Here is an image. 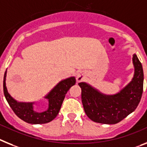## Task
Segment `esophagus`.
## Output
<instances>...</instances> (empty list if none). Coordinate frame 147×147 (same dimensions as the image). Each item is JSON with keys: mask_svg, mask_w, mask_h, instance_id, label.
Returning a JSON list of instances; mask_svg holds the SVG:
<instances>
[{"mask_svg": "<svg viewBox=\"0 0 147 147\" xmlns=\"http://www.w3.org/2000/svg\"><path fill=\"white\" fill-rule=\"evenodd\" d=\"M83 78H84V75L81 72H79L77 75V81H82Z\"/></svg>", "mask_w": 147, "mask_h": 147, "instance_id": "34e87169", "label": "esophagus"}]
</instances>
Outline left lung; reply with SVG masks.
Here are the masks:
<instances>
[{
    "instance_id": "8db88e82",
    "label": "left lung",
    "mask_w": 147,
    "mask_h": 147,
    "mask_svg": "<svg viewBox=\"0 0 147 147\" xmlns=\"http://www.w3.org/2000/svg\"><path fill=\"white\" fill-rule=\"evenodd\" d=\"M132 61L135 66L132 81L116 95H105L86 83H79L84 109L89 119L97 123L115 124L137 108L143 93L144 71L136 55Z\"/></svg>"
}]
</instances>
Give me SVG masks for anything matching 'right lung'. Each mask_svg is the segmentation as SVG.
I'll use <instances>...</instances> for the list:
<instances>
[{"instance_id": "1", "label": "right lung", "mask_w": 147, "mask_h": 147, "mask_svg": "<svg viewBox=\"0 0 147 147\" xmlns=\"http://www.w3.org/2000/svg\"><path fill=\"white\" fill-rule=\"evenodd\" d=\"M6 71L3 77V93L9 105L15 114L26 123L40 124L50 122L58 115L66 92L75 84V78L71 77L61 81L46 96L49 100V108L43 112H36L33 109V103H20L14 100L7 92L6 86Z\"/></svg>"}]
</instances>
